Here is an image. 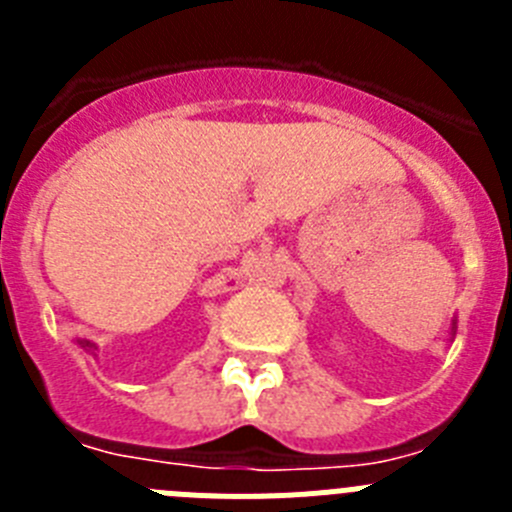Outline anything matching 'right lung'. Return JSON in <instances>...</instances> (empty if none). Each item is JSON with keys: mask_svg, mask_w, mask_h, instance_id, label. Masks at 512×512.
Listing matches in <instances>:
<instances>
[{"mask_svg": "<svg viewBox=\"0 0 512 512\" xmlns=\"http://www.w3.org/2000/svg\"><path fill=\"white\" fill-rule=\"evenodd\" d=\"M81 346H87V348H92V343H89V341H84V343H81Z\"/></svg>", "mask_w": 512, "mask_h": 512, "instance_id": "obj_1", "label": "right lung"}]
</instances>
